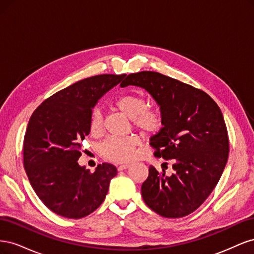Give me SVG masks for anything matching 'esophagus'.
I'll list each match as a JSON object with an SVG mask.
<instances>
[{
    "label": "esophagus",
    "mask_w": 254,
    "mask_h": 254,
    "mask_svg": "<svg viewBox=\"0 0 254 254\" xmlns=\"http://www.w3.org/2000/svg\"><path fill=\"white\" fill-rule=\"evenodd\" d=\"M128 167H129L128 164H121V165L118 166V170L119 171H124V170H126V168H128Z\"/></svg>",
    "instance_id": "1"
}]
</instances>
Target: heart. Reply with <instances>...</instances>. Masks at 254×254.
<instances>
[{
	"label": "heart",
	"instance_id": "1",
	"mask_svg": "<svg viewBox=\"0 0 254 254\" xmlns=\"http://www.w3.org/2000/svg\"><path fill=\"white\" fill-rule=\"evenodd\" d=\"M118 108L133 121L134 126L145 134H156L163 127V115L159 109H147L146 99L139 95L127 94L121 96L117 103ZM104 128V115L99 109H94L90 119V130L98 134ZM137 140L135 136H110L106 139L99 151L106 159L115 162H128L134 158Z\"/></svg>",
	"mask_w": 254,
	"mask_h": 254
}]
</instances>
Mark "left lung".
I'll return each instance as SVG.
<instances>
[{
    "label": "left lung",
    "mask_w": 254,
    "mask_h": 254,
    "mask_svg": "<svg viewBox=\"0 0 254 254\" xmlns=\"http://www.w3.org/2000/svg\"><path fill=\"white\" fill-rule=\"evenodd\" d=\"M145 89L160 106L163 127L150 137L155 155L172 160V176L149 166L141 188L144 202L167 218L193 213L218 183L229 156L226 123L217 104L202 90L163 74H129L121 87Z\"/></svg>",
    "instance_id": "left-lung-1"
}]
</instances>
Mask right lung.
Returning a JSON list of instances; mask_svg holds the SVG:
<instances>
[{"label": "right lung", "instance_id": "right-lung-1", "mask_svg": "<svg viewBox=\"0 0 254 254\" xmlns=\"http://www.w3.org/2000/svg\"><path fill=\"white\" fill-rule=\"evenodd\" d=\"M125 76L103 74L75 82L45 99L29 119L23 164L37 196L60 216L78 219L94 212L118 174L110 163L90 173L77 161L92 110Z\"/></svg>", "mask_w": 254, "mask_h": 254}]
</instances>
